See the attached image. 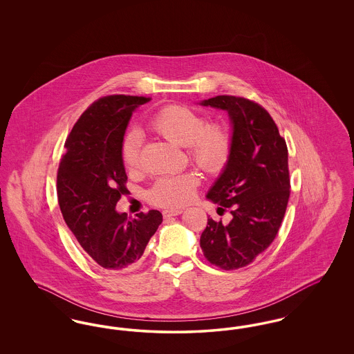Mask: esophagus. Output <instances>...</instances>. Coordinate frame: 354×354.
Masks as SVG:
<instances>
[{
  "label": "esophagus",
  "mask_w": 354,
  "mask_h": 354,
  "mask_svg": "<svg viewBox=\"0 0 354 354\" xmlns=\"http://www.w3.org/2000/svg\"><path fill=\"white\" fill-rule=\"evenodd\" d=\"M182 212H183L182 209H165V211H163V216H165V218H172V216L180 215Z\"/></svg>",
  "instance_id": "esophagus-1"
}]
</instances>
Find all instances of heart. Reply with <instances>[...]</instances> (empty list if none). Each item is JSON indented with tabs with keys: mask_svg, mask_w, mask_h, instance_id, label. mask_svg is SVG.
<instances>
[{
	"mask_svg": "<svg viewBox=\"0 0 354 354\" xmlns=\"http://www.w3.org/2000/svg\"><path fill=\"white\" fill-rule=\"evenodd\" d=\"M152 131L171 143L188 147L191 160L205 172L215 174L227 165L231 152V134L224 124H207L199 114L185 106H169L150 122ZM142 135L131 131L122 145V159L129 169L139 165ZM198 178L194 174L159 178L149 191V199L162 207H180L194 196Z\"/></svg>",
	"mask_w": 354,
	"mask_h": 354,
	"instance_id": "1",
	"label": "heart"
}]
</instances>
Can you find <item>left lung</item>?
<instances>
[{"mask_svg":"<svg viewBox=\"0 0 354 354\" xmlns=\"http://www.w3.org/2000/svg\"><path fill=\"white\" fill-rule=\"evenodd\" d=\"M228 113L231 152L205 198L230 208L231 221L208 219L201 236L203 254L221 270L243 268L277 235L289 199L286 140L267 110L232 95L199 102Z\"/></svg>","mask_w":354,"mask_h":354,"instance_id":"8db88e82","label":"left lung"}]
</instances>
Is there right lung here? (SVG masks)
I'll use <instances>...</instances> for the list:
<instances>
[{
  "instance_id": "right-lung-1",
  "label": "right lung",
  "mask_w": 354,
  "mask_h": 354,
  "mask_svg": "<svg viewBox=\"0 0 354 354\" xmlns=\"http://www.w3.org/2000/svg\"><path fill=\"white\" fill-rule=\"evenodd\" d=\"M149 101L110 95L94 102L74 124L58 169L62 216L81 247L104 270L135 266L163 220L156 209L133 220L115 209L129 192L122 159L124 134L133 113Z\"/></svg>"
}]
</instances>
